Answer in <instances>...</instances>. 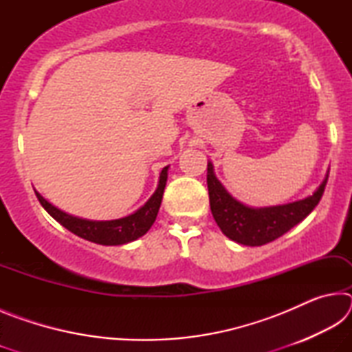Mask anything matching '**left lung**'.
<instances>
[{"label":"left lung","mask_w":352,"mask_h":352,"mask_svg":"<svg viewBox=\"0 0 352 352\" xmlns=\"http://www.w3.org/2000/svg\"><path fill=\"white\" fill-rule=\"evenodd\" d=\"M327 177L329 170L314 194L305 199L284 205L254 208L234 199L214 174L212 163L208 162L206 183L212 217L228 239L248 247L264 245L287 233L312 212L324 192Z\"/></svg>","instance_id":"8db88e82"}]
</instances>
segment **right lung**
<instances>
[{"mask_svg": "<svg viewBox=\"0 0 352 352\" xmlns=\"http://www.w3.org/2000/svg\"><path fill=\"white\" fill-rule=\"evenodd\" d=\"M168 169L169 166H166L160 172L158 186L144 205L138 208L133 214L115 220H90L73 216V214L58 210L57 206L50 204L38 190H34L47 214L69 230L71 233L82 237V239L99 243V245H124V243L140 239L151 230L155 219H157L160 205H162L166 182H168Z\"/></svg>", "mask_w": 352, "mask_h": 352, "instance_id": "1", "label": "right lung"}]
</instances>
